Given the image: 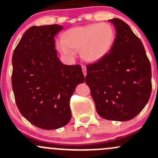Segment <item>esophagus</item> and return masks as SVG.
I'll use <instances>...</instances> for the list:
<instances>
[{"instance_id":"esophagus-1","label":"esophagus","mask_w":158,"mask_h":158,"mask_svg":"<svg viewBox=\"0 0 158 158\" xmlns=\"http://www.w3.org/2000/svg\"><path fill=\"white\" fill-rule=\"evenodd\" d=\"M82 72H83V74L84 76H86V66H85V65H82Z\"/></svg>"}]
</instances>
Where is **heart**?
<instances>
[{"instance_id":"1","label":"heart","mask_w":158,"mask_h":158,"mask_svg":"<svg viewBox=\"0 0 158 158\" xmlns=\"http://www.w3.org/2000/svg\"><path fill=\"white\" fill-rule=\"evenodd\" d=\"M115 40V31L110 23H91L68 30L57 44L63 54L72 56L80 52L85 61L97 62L111 50Z\"/></svg>"}]
</instances>
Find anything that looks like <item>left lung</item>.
Here are the masks:
<instances>
[{"instance_id": "1", "label": "left lung", "mask_w": 158, "mask_h": 158, "mask_svg": "<svg viewBox=\"0 0 158 158\" xmlns=\"http://www.w3.org/2000/svg\"><path fill=\"white\" fill-rule=\"evenodd\" d=\"M114 44L107 55L87 65L85 83L98 114L111 121H128L148 103L152 89L151 63L141 40L120 19Z\"/></svg>"}]
</instances>
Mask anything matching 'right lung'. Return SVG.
Segmentation results:
<instances>
[{
	"label": "right lung",
	"mask_w": 158,
	"mask_h": 158,
	"mask_svg": "<svg viewBox=\"0 0 158 158\" xmlns=\"http://www.w3.org/2000/svg\"><path fill=\"white\" fill-rule=\"evenodd\" d=\"M60 25L33 26L23 35L12 57V88L22 115L45 130L69 122V100L85 80L80 65H64L57 57L55 35Z\"/></svg>",
	"instance_id": "add662e5"
}]
</instances>
